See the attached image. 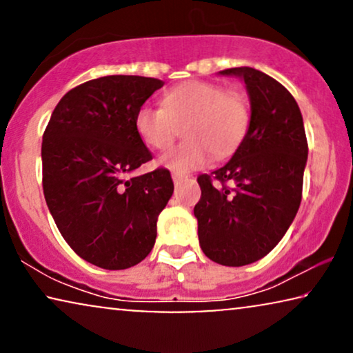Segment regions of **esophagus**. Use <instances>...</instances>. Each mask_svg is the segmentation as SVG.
<instances>
[{"label":"esophagus","mask_w":353,"mask_h":353,"mask_svg":"<svg viewBox=\"0 0 353 353\" xmlns=\"http://www.w3.org/2000/svg\"><path fill=\"white\" fill-rule=\"evenodd\" d=\"M172 178H173V181H175V185H178V183H181L183 180H186L188 175H186V173H181V172H173L172 173Z\"/></svg>","instance_id":"1"}]
</instances>
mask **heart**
I'll return each instance as SVG.
<instances>
[{"mask_svg": "<svg viewBox=\"0 0 353 353\" xmlns=\"http://www.w3.org/2000/svg\"><path fill=\"white\" fill-rule=\"evenodd\" d=\"M138 134L159 151L170 148L183 127L185 141L163 154L161 162L176 172L204 167L233 154L249 130L245 98L223 85L192 80L167 91L163 105H143L137 112Z\"/></svg>", "mask_w": 353, "mask_h": 353, "instance_id": "heart-1", "label": "heart"}]
</instances>
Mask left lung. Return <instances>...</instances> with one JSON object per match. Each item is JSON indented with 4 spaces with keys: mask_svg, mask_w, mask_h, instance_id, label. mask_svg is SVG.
I'll return each mask as SVG.
<instances>
[{
    "mask_svg": "<svg viewBox=\"0 0 353 353\" xmlns=\"http://www.w3.org/2000/svg\"><path fill=\"white\" fill-rule=\"evenodd\" d=\"M220 74L244 80L250 123L230 162L197 176L202 194L194 215L202 252L220 265L243 267L265 257L291 226L308 144L301 109L279 81L252 67Z\"/></svg>",
    "mask_w": 353,
    "mask_h": 353,
    "instance_id": "left-lung-1",
    "label": "left lung"
}]
</instances>
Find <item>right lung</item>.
Instances as JSON below:
<instances>
[{"label":"right lung","mask_w":353,"mask_h":353,"mask_svg":"<svg viewBox=\"0 0 353 353\" xmlns=\"http://www.w3.org/2000/svg\"><path fill=\"white\" fill-rule=\"evenodd\" d=\"M163 81L109 75L62 96L43 133V192L57 230L77 255L105 270L148 257L157 216L173 194L167 168L127 180L151 161L137 112Z\"/></svg>","instance_id":"obj_1"}]
</instances>
